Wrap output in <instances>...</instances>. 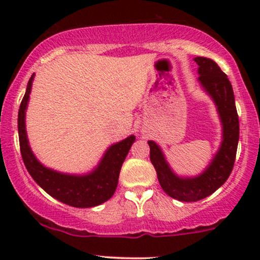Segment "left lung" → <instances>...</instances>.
Masks as SVG:
<instances>
[{
    "instance_id": "obj_1",
    "label": "left lung",
    "mask_w": 260,
    "mask_h": 260,
    "mask_svg": "<svg viewBox=\"0 0 260 260\" xmlns=\"http://www.w3.org/2000/svg\"><path fill=\"white\" fill-rule=\"evenodd\" d=\"M199 83L214 100L222 123V140L214 159L205 171L197 177H178L169 166L159 145L149 140L150 161L157 174V180L166 194L180 202H197L225 183L234 169L240 138V122L236 110L232 85L225 73L213 59L196 57Z\"/></svg>"
}]
</instances>
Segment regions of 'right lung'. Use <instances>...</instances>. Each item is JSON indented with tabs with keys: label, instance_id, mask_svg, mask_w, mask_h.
I'll return each mask as SVG.
<instances>
[{
	"label": "right lung",
	"instance_id": "add662e5",
	"mask_svg": "<svg viewBox=\"0 0 260 260\" xmlns=\"http://www.w3.org/2000/svg\"><path fill=\"white\" fill-rule=\"evenodd\" d=\"M32 79L34 74L29 79L25 95L18 112L20 154L32 180L53 198L74 208L96 207L109 201L117 188L122 164L136 140V137L129 136L122 142L111 145L107 149L98 168L88 175H67L45 168L32 154L25 131V110L29 94L31 91Z\"/></svg>",
	"mask_w": 260,
	"mask_h": 260
}]
</instances>
